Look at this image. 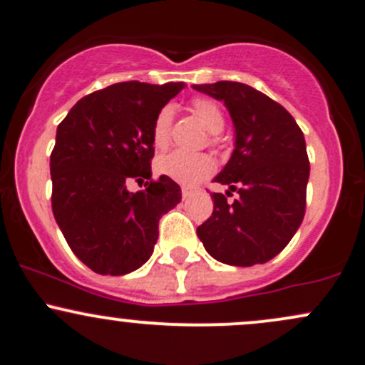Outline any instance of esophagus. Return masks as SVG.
I'll use <instances>...</instances> for the list:
<instances>
[{"label": "esophagus", "mask_w": 365, "mask_h": 365, "mask_svg": "<svg viewBox=\"0 0 365 365\" xmlns=\"http://www.w3.org/2000/svg\"><path fill=\"white\" fill-rule=\"evenodd\" d=\"M192 194H194V190L189 189V187H183V189H182V197L183 199H189Z\"/></svg>", "instance_id": "obj_1"}]
</instances>
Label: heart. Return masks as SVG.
Returning a JSON list of instances; mask_svg holds the SVG:
<instances>
[{
	"mask_svg": "<svg viewBox=\"0 0 365 365\" xmlns=\"http://www.w3.org/2000/svg\"><path fill=\"white\" fill-rule=\"evenodd\" d=\"M192 110L210 133L222 131V128L225 124V117L217 103H213L212 99L197 98L194 99ZM171 118V106H164L155 115V118H153L152 141L155 148H164L168 145V141H170ZM213 168V160L208 155H202V153H187L182 150L164 153L155 163L157 173L182 183V185H194V183L201 182L202 178L212 175Z\"/></svg>",
	"mask_w": 365,
	"mask_h": 365,
	"instance_id": "1",
	"label": "heart"
}]
</instances>
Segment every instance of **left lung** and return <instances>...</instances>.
Listing matches in <instances>:
<instances>
[{
  "label": "left lung",
  "mask_w": 365,
  "mask_h": 365,
  "mask_svg": "<svg viewBox=\"0 0 365 365\" xmlns=\"http://www.w3.org/2000/svg\"><path fill=\"white\" fill-rule=\"evenodd\" d=\"M222 101L232 118L234 150L213 182L240 197L215 192L213 213L197 227L218 262L248 267L278 255L301 227L309 160L304 134L282 105L247 83L192 86ZM228 197V190L227 192Z\"/></svg>",
  "instance_id": "8db88e82"
}]
</instances>
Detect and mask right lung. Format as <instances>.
I'll use <instances>...</instances> for the list:
<instances>
[{"instance_id":"add662e5","label":"right lung","mask_w":365,"mask_h":365,"mask_svg":"<svg viewBox=\"0 0 365 365\" xmlns=\"http://www.w3.org/2000/svg\"><path fill=\"white\" fill-rule=\"evenodd\" d=\"M185 87L122 82L80 99L57 125L51 155L52 212L68 245L94 273L120 276L150 259L159 218L182 201L168 176L152 178L155 115Z\"/></svg>"}]
</instances>
